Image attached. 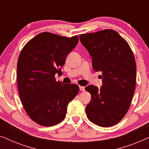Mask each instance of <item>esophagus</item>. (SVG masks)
Masks as SVG:
<instances>
[{
  "mask_svg": "<svg viewBox=\"0 0 149 149\" xmlns=\"http://www.w3.org/2000/svg\"><path fill=\"white\" fill-rule=\"evenodd\" d=\"M79 89H80V91H85V87H83V86H80L79 87Z\"/></svg>",
  "mask_w": 149,
  "mask_h": 149,
  "instance_id": "1",
  "label": "esophagus"
}]
</instances>
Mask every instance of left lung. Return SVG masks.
<instances>
[{
    "label": "left lung",
    "mask_w": 149,
    "mask_h": 149,
    "mask_svg": "<svg viewBox=\"0 0 149 149\" xmlns=\"http://www.w3.org/2000/svg\"><path fill=\"white\" fill-rule=\"evenodd\" d=\"M80 41L92 58V66L102 74V86L90 85L85 90L91 99L87 117L101 127L119 123L129 110L136 87V65L127 41L113 30L80 34Z\"/></svg>",
    "instance_id": "1"
}]
</instances>
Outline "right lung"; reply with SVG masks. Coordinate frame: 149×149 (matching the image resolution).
<instances>
[{"label": "right lung", "mask_w": 149, "mask_h": 149, "mask_svg": "<svg viewBox=\"0 0 149 149\" xmlns=\"http://www.w3.org/2000/svg\"><path fill=\"white\" fill-rule=\"evenodd\" d=\"M78 42L77 36L42 32L20 52L17 67L19 97L28 115L38 125L49 127L60 123L69 102L78 94V85L64 84L55 78Z\"/></svg>", "instance_id": "1"}]
</instances>
